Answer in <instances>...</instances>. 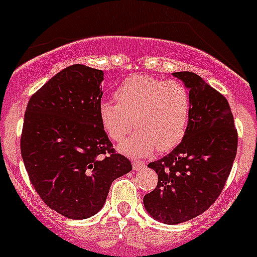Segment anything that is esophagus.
<instances>
[{
    "instance_id": "34e87169",
    "label": "esophagus",
    "mask_w": 257,
    "mask_h": 257,
    "mask_svg": "<svg viewBox=\"0 0 257 257\" xmlns=\"http://www.w3.org/2000/svg\"><path fill=\"white\" fill-rule=\"evenodd\" d=\"M145 167V163L142 160H134L133 162V169L134 170H141Z\"/></svg>"
}]
</instances>
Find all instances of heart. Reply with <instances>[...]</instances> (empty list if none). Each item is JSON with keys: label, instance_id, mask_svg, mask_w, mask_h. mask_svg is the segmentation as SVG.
I'll return each mask as SVG.
<instances>
[{"label": "heart", "instance_id": "obj_1", "mask_svg": "<svg viewBox=\"0 0 257 257\" xmlns=\"http://www.w3.org/2000/svg\"><path fill=\"white\" fill-rule=\"evenodd\" d=\"M116 102L102 100L99 118L105 133L121 142L132 126L137 132L119 145L131 157L173 149L183 141L191 115V97L178 80L134 74L116 88Z\"/></svg>", "mask_w": 257, "mask_h": 257}]
</instances>
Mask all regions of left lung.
Masks as SVG:
<instances>
[{"label": "left lung", "instance_id": "1", "mask_svg": "<svg viewBox=\"0 0 257 257\" xmlns=\"http://www.w3.org/2000/svg\"><path fill=\"white\" fill-rule=\"evenodd\" d=\"M173 76L190 93V121L180 144L148 165L158 174V185L143 199L148 214L167 225L194 219L212 205L237 150V132L226 98L193 72Z\"/></svg>", "mask_w": 257, "mask_h": 257}]
</instances>
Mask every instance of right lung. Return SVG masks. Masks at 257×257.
<instances>
[{
  "label": "right lung",
  "mask_w": 257,
  "mask_h": 257,
  "mask_svg": "<svg viewBox=\"0 0 257 257\" xmlns=\"http://www.w3.org/2000/svg\"><path fill=\"white\" fill-rule=\"evenodd\" d=\"M104 73L73 64L31 97L21 154L31 183L54 211L73 220L103 208L115 179L132 170L99 118Z\"/></svg>",
  "instance_id": "1"
}]
</instances>
